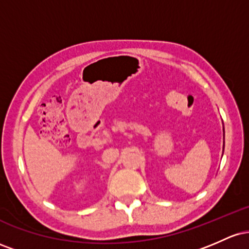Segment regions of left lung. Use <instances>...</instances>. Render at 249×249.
Wrapping results in <instances>:
<instances>
[{
  "label": "left lung",
  "instance_id": "8db88e82",
  "mask_svg": "<svg viewBox=\"0 0 249 249\" xmlns=\"http://www.w3.org/2000/svg\"><path fill=\"white\" fill-rule=\"evenodd\" d=\"M224 138H225V130H224ZM224 146H225V142H224Z\"/></svg>",
  "mask_w": 249,
  "mask_h": 249
}]
</instances>
